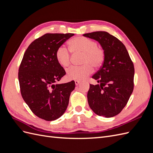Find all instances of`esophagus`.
Listing matches in <instances>:
<instances>
[{"label": "esophagus", "instance_id": "34e87169", "mask_svg": "<svg viewBox=\"0 0 153 153\" xmlns=\"http://www.w3.org/2000/svg\"><path fill=\"white\" fill-rule=\"evenodd\" d=\"M75 85H78L80 83V82L79 80H75Z\"/></svg>", "mask_w": 153, "mask_h": 153}]
</instances>
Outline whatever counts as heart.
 Wrapping results in <instances>:
<instances>
[{
	"label": "heart",
	"mask_w": 153,
	"mask_h": 153,
	"mask_svg": "<svg viewBox=\"0 0 153 153\" xmlns=\"http://www.w3.org/2000/svg\"><path fill=\"white\" fill-rule=\"evenodd\" d=\"M69 50L73 53H82L83 56L81 66H72L67 70L69 79L75 80H84L93 71L94 68L100 67L104 62L105 52L97 46L94 41L85 37H76L69 41ZM55 57L60 65L66 68L70 64V54L64 46L59 47L55 52Z\"/></svg>",
	"instance_id": "heart-1"
}]
</instances>
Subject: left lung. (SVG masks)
Masks as SVG:
<instances>
[{"instance_id": "1", "label": "left lung", "mask_w": 153, "mask_h": 153, "mask_svg": "<svg viewBox=\"0 0 153 153\" xmlns=\"http://www.w3.org/2000/svg\"><path fill=\"white\" fill-rule=\"evenodd\" d=\"M83 36L98 41L105 52L103 66L92 77L100 84H90L88 103L100 116L114 117L121 112L133 92V63L124 44L108 32L97 31Z\"/></svg>"}]
</instances>
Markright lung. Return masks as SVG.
<instances>
[{
  "instance_id": "right-lung-1",
  "label": "right lung",
  "mask_w": 153,
  "mask_h": 153,
  "mask_svg": "<svg viewBox=\"0 0 153 153\" xmlns=\"http://www.w3.org/2000/svg\"><path fill=\"white\" fill-rule=\"evenodd\" d=\"M74 34H46L27 48L18 70L23 99L36 116L45 121L56 120L65 112L73 80L55 84L66 71L55 57L57 49Z\"/></svg>"
}]
</instances>
